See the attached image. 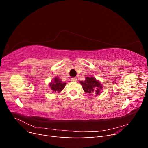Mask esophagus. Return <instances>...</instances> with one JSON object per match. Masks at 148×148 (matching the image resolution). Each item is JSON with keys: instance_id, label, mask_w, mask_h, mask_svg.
Returning a JSON list of instances; mask_svg holds the SVG:
<instances>
[{"instance_id": "1", "label": "esophagus", "mask_w": 148, "mask_h": 148, "mask_svg": "<svg viewBox=\"0 0 148 148\" xmlns=\"http://www.w3.org/2000/svg\"><path fill=\"white\" fill-rule=\"evenodd\" d=\"M77 78H71V82H77Z\"/></svg>"}]
</instances>
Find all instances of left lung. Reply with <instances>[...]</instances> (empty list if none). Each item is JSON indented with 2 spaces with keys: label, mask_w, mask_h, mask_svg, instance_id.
Returning a JSON list of instances; mask_svg holds the SVG:
<instances>
[{
  "label": "left lung",
  "mask_w": 148,
  "mask_h": 148,
  "mask_svg": "<svg viewBox=\"0 0 148 148\" xmlns=\"http://www.w3.org/2000/svg\"><path fill=\"white\" fill-rule=\"evenodd\" d=\"M79 83L82 85L85 92L92 94L95 96L99 95L100 91L102 89V86L100 82L92 77L90 78L86 77L84 81H80Z\"/></svg>",
  "instance_id": "1"
}]
</instances>
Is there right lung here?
Listing matches in <instances>:
<instances>
[{"label": "right lung", "instance_id": "obj_1", "mask_svg": "<svg viewBox=\"0 0 148 148\" xmlns=\"http://www.w3.org/2000/svg\"><path fill=\"white\" fill-rule=\"evenodd\" d=\"M66 85V83L62 82L59 78H55L53 79V82H51L49 84V86L51 87V89L53 91L59 92L62 91Z\"/></svg>", "mask_w": 148, "mask_h": 148}]
</instances>
